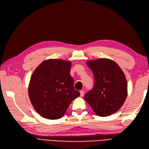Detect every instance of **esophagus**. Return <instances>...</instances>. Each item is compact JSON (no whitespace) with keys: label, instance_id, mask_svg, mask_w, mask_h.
<instances>
[{"label":"esophagus","instance_id":"esophagus-1","mask_svg":"<svg viewBox=\"0 0 149 149\" xmlns=\"http://www.w3.org/2000/svg\"><path fill=\"white\" fill-rule=\"evenodd\" d=\"M80 96L82 97L84 95V91L83 90H81L80 91Z\"/></svg>","mask_w":149,"mask_h":149}]
</instances>
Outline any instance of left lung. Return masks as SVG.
<instances>
[{"instance_id": "obj_1", "label": "left lung", "mask_w": 149, "mask_h": 149, "mask_svg": "<svg viewBox=\"0 0 149 149\" xmlns=\"http://www.w3.org/2000/svg\"><path fill=\"white\" fill-rule=\"evenodd\" d=\"M95 78L93 89L85 100L98 116L107 117L118 111L127 96L125 74L113 61L100 58L86 62Z\"/></svg>"}]
</instances>
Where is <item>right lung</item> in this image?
Returning a JSON list of instances; mask_svg holds the SVG:
<instances>
[{
    "label": "right lung",
    "instance_id": "right-lung-1",
    "mask_svg": "<svg viewBox=\"0 0 149 149\" xmlns=\"http://www.w3.org/2000/svg\"><path fill=\"white\" fill-rule=\"evenodd\" d=\"M71 62L62 59L44 61L33 72L28 94L33 107L42 117H63L70 103L80 96L70 74Z\"/></svg>",
    "mask_w": 149,
    "mask_h": 149
}]
</instances>
